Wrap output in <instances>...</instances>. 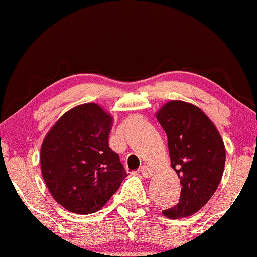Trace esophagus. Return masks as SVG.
I'll return each mask as SVG.
<instances>
[{"mask_svg":"<svg viewBox=\"0 0 257 257\" xmlns=\"http://www.w3.org/2000/svg\"><path fill=\"white\" fill-rule=\"evenodd\" d=\"M141 174L143 175V177H146V178H151L153 175H154V171H153V170L151 169V167H148V166H143L142 169H141Z\"/></svg>","mask_w":257,"mask_h":257,"instance_id":"1","label":"esophagus"}]
</instances>
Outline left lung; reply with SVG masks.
<instances>
[{"mask_svg": "<svg viewBox=\"0 0 257 257\" xmlns=\"http://www.w3.org/2000/svg\"><path fill=\"white\" fill-rule=\"evenodd\" d=\"M166 132L171 167L180 178V203L164 210L167 218L198 212L214 195L226 164V148L209 116L192 103L170 100L155 113Z\"/></svg>", "mask_w": 257, "mask_h": 257, "instance_id": "left-lung-1", "label": "left lung"}]
</instances>
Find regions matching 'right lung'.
Segmentation results:
<instances>
[{
  "label": "right lung",
  "mask_w": 257,
  "mask_h": 257,
  "mask_svg": "<svg viewBox=\"0 0 257 257\" xmlns=\"http://www.w3.org/2000/svg\"><path fill=\"white\" fill-rule=\"evenodd\" d=\"M113 116L96 103L74 106L48 130L40 152L43 181L54 200L79 215L97 212L127 176L109 147Z\"/></svg>",
  "instance_id": "right-lung-1"
}]
</instances>
